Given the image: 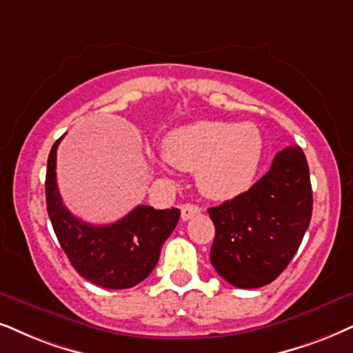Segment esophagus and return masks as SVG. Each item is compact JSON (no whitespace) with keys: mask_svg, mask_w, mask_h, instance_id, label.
<instances>
[{"mask_svg":"<svg viewBox=\"0 0 353 353\" xmlns=\"http://www.w3.org/2000/svg\"><path fill=\"white\" fill-rule=\"evenodd\" d=\"M200 208L199 205H194V203H184L181 207V218L184 221H187V220H190L192 216H195V215H199L200 213Z\"/></svg>","mask_w":353,"mask_h":353,"instance_id":"esophagus-1","label":"esophagus"}]
</instances>
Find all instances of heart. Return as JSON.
Masks as SVG:
<instances>
[{
    "instance_id": "obj_1",
    "label": "heart",
    "mask_w": 353,
    "mask_h": 353,
    "mask_svg": "<svg viewBox=\"0 0 353 353\" xmlns=\"http://www.w3.org/2000/svg\"><path fill=\"white\" fill-rule=\"evenodd\" d=\"M264 153V138L256 123L199 120L176 128L164 140L168 161L184 171H197V184L207 197L228 199L248 189Z\"/></svg>"
}]
</instances>
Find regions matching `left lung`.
Here are the masks:
<instances>
[{
	"instance_id": "obj_1",
	"label": "left lung",
	"mask_w": 353,
	"mask_h": 353,
	"mask_svg": "<svg viewBox=\"0 0 353 353\" xmlns=\"http://www.w3.org/2000/svg\"><path fill=\"white\" fill-rule=\"evenodd\" d=\"M215 225L210 261L238 288L269 285L287 269L313 213L310 168L300 146H287L248 192L208 208Z\"/></svg>"
}]
</instances>
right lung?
<instances>
[{
    "label": "right lung",
    "mask_w": 353,
    "mask_h": 353,
    "mask_svg": "<svg viewBox=\"0 0 353 353\" xmlns=\"http://www.w3.org/2000/svg\"><path fill=\"white\" fill-rule=\"evenodd\" d=\"M61 138L48 154L46 177L47 212L58 243L74 270L91 283L110 290L135 287L158 264L163 243L176 228L181 210L138 205L122 220L104 226L71 215L57 187V148Z\"/></svg>",
    "instance_id": "obj_1"
}]
</instances>
